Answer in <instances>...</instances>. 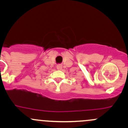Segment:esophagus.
<instances>
[{
    "label": "esophagus",
    "instance_id": "1",
    "mask_svg": "<svg viewBox=\"0 0 128 128\" xmlns=\"http://www.w3.org/2000/svg\"><path fill=\"white\" fill-rule=\"evenodd\" d=\"M56 68L58 70H61V69H62V66L59 64V65H58L56 66Z\"/></svg>",
    "mask_w": 128,
    "mask_h": 128
}]
</instances>
